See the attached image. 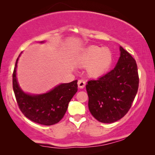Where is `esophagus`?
Wrapping results in <instances>:
<instances>
[{
  "label": "esophagus",
  "mask_w": 155,
  "mask_h": 155,
  "mask_svg": "<svg viewBox=\"0 0 155 155\" xmlns=\"http://www.w3.org/2000/svg\"><path fill=\"white\" fill-rule=\"evenodd\" d=\"M78 87H79L80 88L82 89V88H84V87H85L86 82L82 79L79 80H78Z\"/></svg>",
  "instance_id": "obj_1"
}]
</instances>
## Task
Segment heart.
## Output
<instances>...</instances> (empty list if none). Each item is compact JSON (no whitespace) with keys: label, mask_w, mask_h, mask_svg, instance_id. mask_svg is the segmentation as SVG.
<instances>
[{"label":"heart","mask_w":155,"mask_h":155,"mask_svg":"<svg viewBox=\"0 0 155 155\" xmlns=\"http://www.w3.org/2000/svg\"><path fill=\"white\" fill-rule=\"evenodd\" d=\"M113 61V55L107 48L90 46L83 50L78 58L82 66L87 65V73L92 77H98L106 73Z\"/></svg>","instance_id":"1"}]
</instances>
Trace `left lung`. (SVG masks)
<instances>
[{"label":"left lung","instance_id":"left-lung-1","mask_svg":"<svg viewBox=\"0 0 155 155\" xmlns=\"http://www.w3.org/2000/svg\"><path fill=\"white\" fill-rule=\"evenodd\" d=\"M120 51L116 67L86 85L89 110L97 120L105 124L117 121L128 113L138 90L136 61L121 46Z\"/></svg>","mask_w":155,"mask_h":155}]
</instances>
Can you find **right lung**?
I'll return each mask as SVG.
<instances>
[{
  "instance_id": "1",
  "label": "right lung",
  "mask_w": 155,
  "mask_h": 155,
  "mask_svg": "<svg viewBox=\"0 0 155 155\" xmlns=\"http://www.w3.org/2000/svg\"><path fill=\"white\" fill-rule=\"evenodd\" d=\"M18 61V58L12 73V87L19 109L27 118L37 124L51 126L58 123L64 116L70 101L77 92L78 80L59 84L46 94H25L16 79Z\"/></svg>"
}]
</instances>
